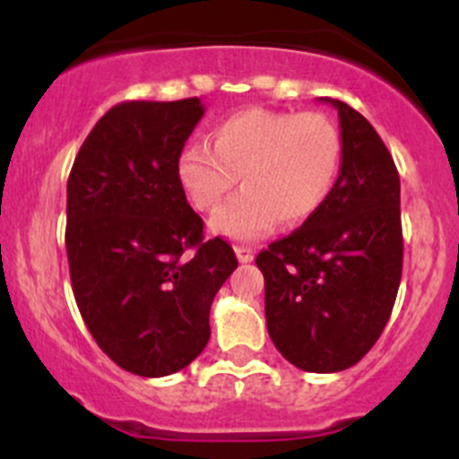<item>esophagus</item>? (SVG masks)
Masks as SVG:
<instances>
[{"instance_id":"1","label":"esophagus","mask_w":459,"mask_h":459,"mask_svg":"<svg viewBox=\"0 0 459 459\" xmlns=\"http://www.w3.org/2000/svg\"><path fill=\"white\" fill-rule=\"evenodd\" d=\"M235 255H238V259L242 264H248V262H253V257H255V251H253L251 247H235Z\"/></svg>"}]
</instances>
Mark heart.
Wrapping results in <instances>:
<instances>
[{
    "instance_id": "1",
    "label": "heart",
    "mask_w": 459,
    "mask_h": 459,
    "mask_svg": "<svg viewBox=\"0 0 459 459\" xmlns=\"http://www.w3.org/2000/svg\"><path fill=\"white\" fill-rule=\"evenodd\" d=\"M344 142L322 113L251 108L221 119L211 146L186 143L175 173L197 211H212L211 229L230 239H257L277 224L299 226L324 206L340 178Z\"/></svg>"
}]
</instances>
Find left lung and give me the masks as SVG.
Instances as JSON below:
<instances>
[{
  "label": "left lung",
  "mask_w": 459,
  "mask_h": 459,
  "mask_svg": "<svg viewBox=\"0 0 459 459\" xmlns=\"http://www.w3.org/2000/svg\"><path fill=\"white\" fill-rule=\"evenodd\" d=\"M335 106L344 142L335 188L311 220L255 259L273 344L298 368L337 373L382 335L402 280L400 175L382 137Z\"/></svg>",
  "instance_id": "8db88e82"
}]
</instances>
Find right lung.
<instances>
[{"label":"right lung","instance_id":"obj_1","mask_svg":"<svg viewBox=\"0 0 459 459\" xmlns=\"http://www.w3.org/2000/svg\"><path fill=\"white\" fill-rule=\"evenodd\" d=\"M202 115L197 97L113 106L68 178L75 302L100 349L142 377L182 371L202 353L212 298L238 268L224 239L204 242L175 173Z\"/></svg>","mask_w":459,"mask_h":459}]
</instances>
